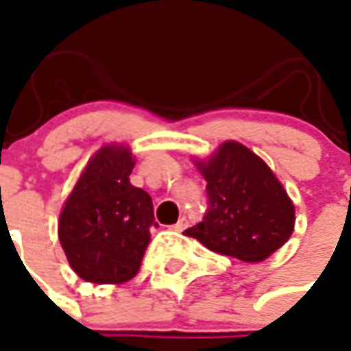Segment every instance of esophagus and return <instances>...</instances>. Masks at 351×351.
I'll return each mask as SVG.
<instances>
[{"instance_id": "esophagus-1", "label": "esophagus", "mask_w": 351, "mask_h": 351, "mask_svg": "<svg viewBox=\"0 0 351 351\" xmlns=\"http://www.w3.org/2000/svg\"><path fill=\"white\" fill-rule=\"evenodd\" d=\"M186 227H188V219H186V217H180L178 223H175V225L171 227V230H175V232H182Z\"/></svg>"}]
</instances>
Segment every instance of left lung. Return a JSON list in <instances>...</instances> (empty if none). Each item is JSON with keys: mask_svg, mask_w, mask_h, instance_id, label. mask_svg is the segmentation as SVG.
Here are the masks:
<instances>
[{"mask_svg": "<svg viewBox=\"0 0 351 351\" xmlns=\"http://www.w3.org/2000/svg\"><path fill=\"white\" fill-rule=\"evenodd\" d=\"M197 167L206 180L208 210L184 234L243 262L264 261L287 243L294 230V204L264 160L227 141Z\"/></svg>", "mask_w": 351, "mask_h": 351, "instance_id": "8db88e82", "label": "left lung"}]
</instances>
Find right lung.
Masks as SVG:
<instances>
[{"mask_svg": "<svg viewBox=\"0 0 351 351\" xmlns=\"http://www.w3.org/2000/svg\"><path fill=\"white\" fill-rule=\"evenodd\" d=\"M136 160L123 145L98 150L59 217V241L70 268L89 282H126L139 271L150 241L154 206L130 184Z\"/></svg>", "mask_w": 351, "mask_h": 351, "instance_id": "add662e5", "label": "right lung"}]
</instances>
